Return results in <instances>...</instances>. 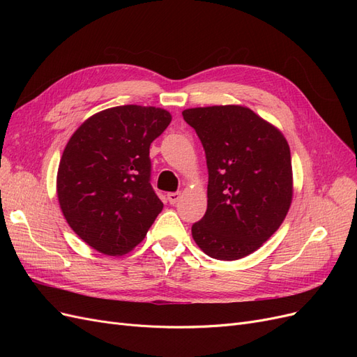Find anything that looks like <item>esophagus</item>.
Here are the masks:
<instances>
[{"label": "esophagus", "mask_w": 357, "mask_h": 357, "mask_svg": "<svg viewBox=\"0 0 357 357\" xmlns=\"http://www.w3.org/2000/svg\"><path fill=\"white\" fill-rule=\"evenodd\" d=\"M167 198H168L169 204H176L180 199V192H171V193H168Z\"/></svg>", "instance_id": "obj_1"}]
</instances>
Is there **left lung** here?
Masks as SVG:
<instances>
[{
	"label": "left lung",
	"instance_id": "left-lung-1",
	"mask_svg": "<svg viewBox=\"0 0 357 357\" xmlns=\"http://www.w3.org/2000/svg\"><path fill=\"white\" fill-rule=\"evenodd\" d=\"M205 150L207 211L192 225L201 250L219 261L256 252L283 223L294 197L290 149L274 125L243 105L183 112Z\"/></svg>",
	"mask_w": 357,
	"mask_h": 357
}]
</instances>
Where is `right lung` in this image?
I'll list each match as a JSON object with an SVG mask.
<instances>
[{"label": "right lung", "instance_id": "right-lung-1", "mask_svg": "<svg viewBox=\"0 0 357 357\" xmlns=\"http://www.w3.org/2000/svg\"><path fill=\"white\" fill-rule=\"evenodd\" d=\"M169 122L158 107H112L86 119L63 149L56 177L62 214L100 253L131 252L164 208L150 185L149 150Z\"/></svg>", "mask_w": 357, "mask_h": 357}]
</instances>
